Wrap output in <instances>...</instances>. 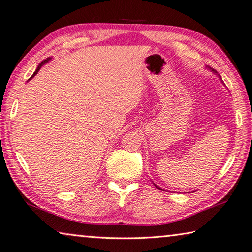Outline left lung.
<instances>
[{
	"instance_id": "8db88e82",
	"label": "left lung",
	"mask_w": 252,
	"mask_h": 252,
	"mask_svg": "<svg viewBox=\"0 0 252 252\" xmlns=\"http://www.w3.org/2000/svg\"><path fill=\"white\" fill-rule=\"evenodd\" d=\"M155 186H156V187H157V189H160V187H159V186H157V185H155Z\"/></svg>"
}]
</instances>
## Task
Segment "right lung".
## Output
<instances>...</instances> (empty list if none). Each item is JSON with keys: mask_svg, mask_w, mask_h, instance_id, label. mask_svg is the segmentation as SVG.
Masks as SVG:
<instances>
[{"mask_svg": "<svg viewBox=\"0 0 252 252\" xmlns=\"http://www.w3.org/2000/svg\"><path fill=\"white\" fill-rule=\"evenodd\" d=\"M49 60H50V58H47V60L43 61V62H42V63H40V65H39V66H37V68H36V70L34 71V73H33V74H32V76H31V78H32V77H34V76H35V74L37 73V71H39V70H40V68H41L42 66H43V65H44V63H46L47 61H49ZM31 78H30V79H31Z\"/></svg>", "mask_w": 252, "mask_h": 252, "instance_id": "1", "label": "right lung"}]
</instances>
